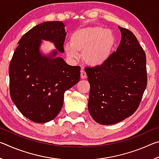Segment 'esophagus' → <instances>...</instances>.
Instances as JSON below:
<instances>
[{
    "label": "esophagus",
    "mask_w": 159,
    "mask_h": 159,
    "mask_svg": "<svg viewBox=\"0 0 159 159\" xmlns=\"http://www.w3.org/2000/svg\"><path fill=\"white\" fill-rule=\"evenodd\" d=\"M86 77H87V75H86L85 71L83 69H82L81 71H80V79H86Z\"/></svg>",
    "instance_id": "esophagus-1"
}]
</instances>
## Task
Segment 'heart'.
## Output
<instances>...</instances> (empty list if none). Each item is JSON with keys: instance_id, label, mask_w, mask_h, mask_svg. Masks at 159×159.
Masks as SVG:
<instances>
[{"instance_id": "1", "label": "heart", "mask_w": 159, "mask_h": 159, "mask_svg": "<svg viewBox=\"0 0 159 159\" xmlns=\"http://www.w3.org/2000/svg\"><path fill=\"white\" fill-rule=\"evenodd\" d=\"M116 36L111 30L100 26L77 29L70 36V43L64 45L67 57L76 60L81 52L83 60L88 66L103 65L111 55Z\"/></svg>"}]
</instances>
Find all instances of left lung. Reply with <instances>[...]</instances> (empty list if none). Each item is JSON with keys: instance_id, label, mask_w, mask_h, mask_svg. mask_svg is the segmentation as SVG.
I'll return each instance as SVG.
<instances>
[{"instance_id": "obj_1", "label": "left lung", "mask_w": 159, "mask_h": 159, "mask_svg": "<svg viewBox=\"0 0 159 159\" xmlns=\"http://www.w3.org/2000/svg\"><path fill=\"white\" fill-rule=\"evenodd\" d=\"M121 39L103 65L86 68L88 111L97 123L113 125L133 115L147 84L146 55L134 35L118 26Z\"/></svg>"}]
</instances>
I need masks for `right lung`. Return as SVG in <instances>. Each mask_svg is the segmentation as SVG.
<instances>
[{
    "instance_id": "add662e5",
    "label": "right lung",
    "mask_w": 159,
    "mask_h": 159,
    "mask_svg": "<svg viewBox=\"0 0 159 159\" xmlns=\"http://www.w3.org/2000/svg\"><path fill=\"white\" fill-rule=\"evenodd\" d=\"M62 21H45L21 37L9 67L10 93L15 106L28 119L45 123L62 108L65 91L79 81L80 67L67 64L59 53L64 52L66 32ZM43 40L56 49L45 54Z\"/></svg>"
}]
</instances>
